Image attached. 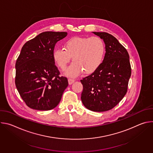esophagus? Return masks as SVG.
I'll return each instance as SVG.
<instances>
[{"label": "esophagus", "instance_id": "34e87169", "mask_svg": "<svg viewBox=\"0 0 153 153\" xmlns=\"http://www.w3.org/2000/svg\"><path fill=\"white\" fill-rule=\"evenodd\" d=\"M68 83L69 85H71L72 83H73L74 82V79H68Z\"/></svg>", "mask_w": 153, "mask_h": 153}]
</instances>
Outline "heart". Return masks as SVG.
<instances>
[{
    "instance_id": "heart-1",
    "label": "heart",
    "mask_w": 153,
    "mask_h": 153,
    "mask_svg": "<svg viewBox=\"0 0 153 153\" xmlns=\"http://www.w3.org/2000/svg\"><path fill=\"white\" fill-rule=\"evenodd\" d=\"M63 49L56 48L53 57L62 70L66 69L73 57V62L65 72L69 77H76L82 71L88 75L94 73L102 64L105 54L103 40L97 36L70 38L63 43Z\"/></svg>"
}]
</instances>
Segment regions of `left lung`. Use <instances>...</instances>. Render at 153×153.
I'll return each mask as SVG.
<instances>
[{
    "label": "left lung",
    "instance_id": "8db88e82",
    "mask_svg": "<svg viewBox=\"0 0 153 153\" xmlns=\"http://www.w3.org/2000/svg\"><path fill=\"white\" fill-rule=\"evenodd\" d=\"M103 39L105 54L101 66L80 80L81 100L88 110L103 112L116 106L127 92L131 74L129 56L117 39L105 32H93Z\"/></svg>",
    "mask_w": 153,
    "mask_h": 153
}]
</instances>
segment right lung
<instances>
[{
  "mask_svg": "<svg viewBox=\"0 0 153 153\" xmlns=\"http://www.w3.org/2000/svg\"><path fill=\"white\" fill-rule=\"evenodd\" d=\"M67 32L46 31L26 42L16 63L15 83L27 105L36 110H52L59 103L68 85L60 77L53 52Z\"/></svg>",
  "mask_w": 153,
  "mask_h": 153,
  "instance_id": "add662e5",
  "label": "right lung"
}]
</instances>
